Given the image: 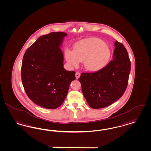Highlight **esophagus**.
Masks as SVG:
<instances>
[{"label": "esophagus", "mask_w": 151, "mask_h": 151, "mask_svg": "<svg viewBox=\"0 0 151 151\" xmlns=\"http://www.w3.org/2000/svg\"><path fill=\"white\" fill-rule=\"evenodd\" d=\"M80 76H81V74L79 72H76V79H78V78L80 77Z\"/></svg>", "instance_id": "1"}]
</instances>
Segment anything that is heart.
Here are the masks:
<instances>
[{
  "mask_svg": "<svg viewBox=\"0 0 151 151\" xmlns=\"http://www.w3.org/2000/svg\"><path fill=\"white\" fill-rule=\"evenodd\" d=\"M64 54L68 63L75 67L84 60V67L90 72H97L105 67L111 56V50L105 42L94 37L78 42L73 51L66 49Z\"/></svg>",
  "mask_w": 151,
  "mask_h": 151,
  "instance_id": "b5f03b06",
  "label": "heart"
}]
</instances>
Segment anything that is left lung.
Returning <instances> with one entry per match:
<instances>
[{"label":"left lung","mask_w":151,"mask_h":151,"mask_svg":"<svg viewBox=\"0 0 151 151\" xmlns=\"http://www.w3.org/2000/svg\"><path fill=\"white\" fill-rule=\"evenodd\" d=\"M113 60L94 73H82L78 79L84 96L92 109L109 106L125 92L130 72V61L124 46L117 41Z\"/></svg>","instance_id":"obj_1"}]
</instances>
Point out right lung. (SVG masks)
I'll list each match as a JSON object with an SVG mask.
<instances>
[{"mask_svg": "<svg viewBox=\"0 0 151 151\" xmlns=\"http://www.w3.org/2000/svg\"><path fill=\"white\" fill-rule=\"evenodd\" d=\"M67 34L51 32L40 36L30 46L23 58L21 78L28 97L45 109H55L67 97L75 72L64 67L60 46Z\"/></svg>", "mask_w": 151, "mask_h": 151, "instance_id": "right-lung-1", "label": "right lung"}]
</instances>
